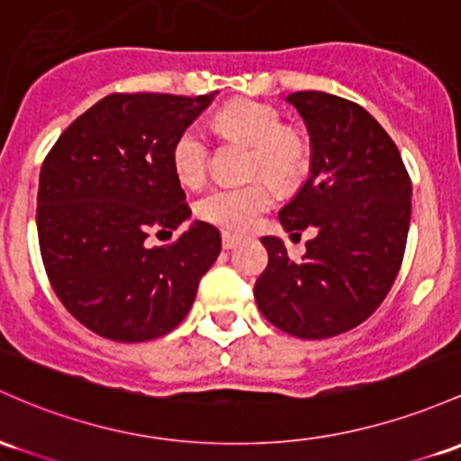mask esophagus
<instances>
[{
	"mask_svg": "<svg viewBox=\"0 0 461 461\" xmlns=\"http://www.w3.org/2000/svg\"><path fill=\"white\" fill-rule=\"evenodd\" d=\"M221 239H222V249H234V247L240 242L239 236L230 234V231H222Z\"/></svg>",
	"mask_w": 461,
	"mask_h": 461,
	"instance_id": "1",
	"label": "esophagus"
}]
</instances>
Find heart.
Instances as JSON below:
<instances>
[{
	"label": "heart",
	"mask_w": 461,
	"mask_h": 461,
	"mask_svg": "<svg viewBox=\"0 0 461 461\" xmlns=\"http://www.w3.org/2000/svg\"><path fill=\"white\" fill-rule=\"evenodd\" d=\"M214 122L222 133L254 146V173H265L280 185H291L311 164V146L300 131L288 129L280 111L256 100H234L216 113ZM210 161V141L196 124L185 126L170 149V164L185 185L203 181ZM269 179L249 184H222L207 190L196 203V214L207 222L231 231H245L273 203Z\"/></svg>",
	"instance_id": "heart-1"
}]
</instances>
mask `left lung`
<instances>
[{"label":"left lung","mask_w":461,"mask_h":461,"mask_svg":"<svg viewBox=\"0 0 461 461\" xmlns=\"http://www.w3.org/2000/svg\"><path fill=\"white\" fill-rule=\"evenodd\" d=\"M286 103L311 133V176L280 210L293 236H317L302 260L262 236L269 265L254 297L273 326L300 339L352 330L381 306L401 271L411 219V179L398 146L361 104L323 91H295Z\"/></svg>","instance_id":"left-lung-1"}]
</instances>
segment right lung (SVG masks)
I'll return each mask as SVG.
<instances>
[{
	"instance_id": "add662e5",
	"label": "right lung",
	"mask_w": 461,
	"mask_h": 461,
	"mask_svg": "<svg viewBox=\"0 0 461 461\" xmlns=\"http://www.w3.org/2000/svg\"><path fill=\"white\" fill-rule=\"evenodd\" d=\"M214 94H111L45 157L37 194L43 267L63 306L95 335L138 343L170 332L221 254L219 230L203 221L168 245H146L149 230L173 234L190 219L170 149Z\"/></svg>"
}]
</instances>
